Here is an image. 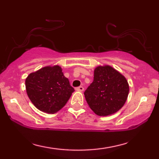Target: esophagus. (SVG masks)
Instances as JSON below:
<instances>
[{"mask_svg": "<svg viewBox=\"0 0 159 159\" xmlns=\"http://www.w3.org/2000/svg\"><path fill=\"white\" fill-rule=\"evenodd\" d=\"M76 90H79V91H83L84 90V88L82 86H80V87H77V88H76Z\"/></svg>", "mask_w": 159, "mask_h": 159, "instance_id": "esophagus-1", "label": "esophagus"}]
</instances>
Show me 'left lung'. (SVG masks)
Instances as JSON below:
<instances>
[{"instance_id":"8db88e82","label":"left lung","mask_w":159,"mask_h":159,"mask_svg":"<svg viewBox=\"0 0 159 159\" xmlns=\"http://www.w3.org/2000/svg\"><path fill=\"white\" fill-rule=\"evenodd\" d=\"M128 94L129 84L126 78L108 65L95 69L93 82L84 93L90 108L101 116L118 111L125 103Z\"/></svg>"}]
</instances>
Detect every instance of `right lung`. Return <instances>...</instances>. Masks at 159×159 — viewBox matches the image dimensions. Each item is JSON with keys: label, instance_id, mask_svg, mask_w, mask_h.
<instances>
[{"label": "right lung", "instance_id": "add662e5", "mask_svg": "<svg viewBox=\"0 0 159 159\" xmlns=\"http://www.w3.org/2000/svg\"><path fill=\"white\" fill-rule=\"evenodd\" d=\"M25 85L28 97L34 106L48 114L61 109L75 91L58 65L43 67L30 74Z\"/></svg>", "mask_w": 159, "mask_h": 159}]
</instances>
